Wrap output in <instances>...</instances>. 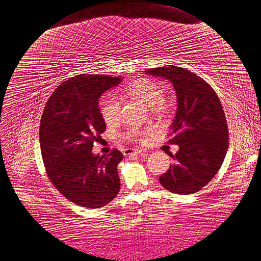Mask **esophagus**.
<instances>
[{
    "mask_svg": "<svg viewBox=\"0 0 261 261\" xmlns=\"http://www.w3.org/2000/svg\"><path fill=\"white\" fill-rule=\"evenodd\" d=\"M144 153V150L143 149H131V148H125L123 150V155L124 156H130L133 154H143Z\"/></svg>",
    "mask_w": 261,
    "mask_h": 261,
    "instance_id": "esophagus-1",
    "label": "esophagus"
}]
</instances>
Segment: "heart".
<instances>
[{
	"label": "heart",
	"instance_id": "1",
	"mask_svg": "<svg viewBox=\"0 0 261 261\" xmlns=\"http://www.w3.org/2000/svg\"><path fill=\"white\" fill-rule=\"evenodd\" d=\"M125 92L131 96L137 97L144 102L147 106L158 109L159 105L164 102L165 93L157 82L148 79L136 80L127 86ZM121 105L118 97L114 95H106L99 103V113L107 124H111L119 119ZM147 129L139 127H130L124 133V138L130 141H141L145 136Z\"/></svg>",
	"mask_w": 261,
	"mask_h": 261
}]
</instances>
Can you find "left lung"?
Here are the masks:
<instances>
[{"instance_id":"1","label":"left lung","mask_w":261,"mask_h":261,"mask_svg":"<svg viewBox=\"0 0 261 261\" xmlns=\"http://www.w3.org/2000/svg\"><path fill=\"white\" fill-rule=\"evenodd\" d=\"M145 73L169 80L178 103L169 143L178 144L179 150L169 154L174 163L159 176V182L175 194L196 193L217 174L229 147L220 99L203 78L186 68L168 65Z\"/></svg>"}]
</instances>
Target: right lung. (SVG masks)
<instances>
[{"instance_id":"add662e5","label":"right lung","mask_w":261,"mask_h":261,"mask_svg":"<svg viewBox=\"0 0 261 261\" xmlns=\"http://www.w3.org/2000/svg\"><path fill=\"white\" fill-rule=\"evenodd\" d=\"M121 78L79 74L53 92L40 122V147L48 179L57 191L78 206L100 208L120 190L117 166L123 155L114 148L108 155L92 153L106 124L98 98Z\"/></svg>"}]
</instances>
